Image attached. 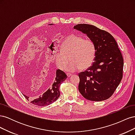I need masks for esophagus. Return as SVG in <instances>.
<instances>
[{
  "label": "esophagus",
  "instance_id": "34e87169",
  "mask_svg": "<svg viewBox=\"0 0 135 135\" xmlns=\"http://www.w3.org/2000/svg\"><path fill=\"white\" fill-rule=\"evenodd\" d=\"M66 75H67V76H68V77H70V76H71L72 75V74H70V73H67Z\"/></svg>",
  "mask_w": 135,
  "mask_h": 135
}]
</instances>
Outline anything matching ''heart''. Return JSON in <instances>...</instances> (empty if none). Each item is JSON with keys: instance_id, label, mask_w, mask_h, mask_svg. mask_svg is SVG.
<instances>
[{"instance_id": "obj_1", "label": "heart", "mask_w": 135, "mask_h": 135, "mask_svg": "<svg viewBox=\"0 0 135 135\" xmlns=\"http://www.w3.org/2000/svg\"><path fill=\"white\" fill-rule=\"evenodd\" d=\"M95 54V46L91 39L70 34L64 39L61 50L55 52L54 59L57 67L61 70H64L70 59L66 70L74 72L88 68L93 62Z\"/></svg>"}]
</instances>
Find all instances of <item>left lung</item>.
<instances>
[{
  "mask_svg": "<svg viewBox=\"0 0 135 135\" xmlns=\"http://www.w3.org/2000/svg\"><path fill=\"white\" fill-rule=\"evenodd\" d=\"M74 28L86 34L96 48L92 66L79 74V91L88 100H107L115 91L123 76V59L117 43L108 32L93 25L78 24Z\"/></svg>",
  "mask_w": 135,
  "mask_h": 135,
  "instance_id": "left-lung-1",
  "label": "left lung"
}]
</instances>
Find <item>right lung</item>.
I'll return each instance as SVG.
<instances>
[{
  "label": "right lung",
  "instance_id": "add662e5",
  "mask_svg": "<svg viewBox=\"0 0 135 135\" xmlns=\"http://www.w3.org/2000/svg\"><path fill=\"white\" fill-rule=\"evenodd\" d=\"M54 24H49L48 25H53ZM17 79L20 84H23L26 81L27 74L24 69L19 68L17 70ZM67 78V75L62 70L58 69L56 70V75L55 78L54 82L53 83L52 86L48 89L47 91L43 93L42 95H40L34 99H31L29 97L23 95L27 100L31 101V103L34 105L44 107L50 104H51L54 102L58 99L60 95L59 88L60 84Z\"/></svg>",
  "mask_w": 135,
  "mask_h": 135
}]
</instances>
